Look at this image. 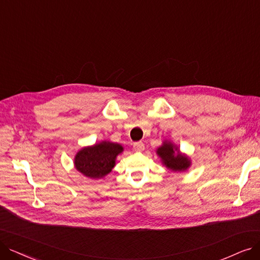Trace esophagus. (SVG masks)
<instances>
[{
    "label": "esophagus",
    "instance_id": "34e87169",
    "mask_svg": "<svg viewBox=\"0 0 260 260\" xmlns=\"http://www.w3.org/2000/svg\"><path fill=\"white\" fill-rule=\"evenodd\" d=\"M133 149L136 150V151H138V152H142V151L145 149L144 144H143L142 142L134 143V144H133Z\"/></svg>",
    "mask_w": 260,
    "mask_h": 260
}]
</instances>
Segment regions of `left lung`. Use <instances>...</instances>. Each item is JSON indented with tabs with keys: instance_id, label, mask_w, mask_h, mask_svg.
<instances>
[{
	"instance_id": "left-lung-1",
	"label": "left lung",
	"mask_w": 260,
	"mask_h": 260,
	"mask_svg": "<svg viewBox=\"0 0 260 260\" xmlns=\"http://www.w3.org/2000/svg\"><path fill=\"white\" fill-rule=\"evenodd\" d=\"M155 152L161 159L162 164L172 172H185L192 165V161L189 155L181 152L177 145H175L171 141L164 140Z\"/></svg>"
}]
</instances>
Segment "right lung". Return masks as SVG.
Listing matches in <instances>:
<instances>
[{
	"label": "right lung",
	"mask_w": 260,
	"mask_h": 260,
	"mask_svg": "<svg viewBox=\"0 0 260 260\" xmlns=\"http://www.w3.org/2000/svg\"><path fill=\"white\" fill-rule=\"evenodd\" d=\"M123 151L118 143L101 141L81 148L75 155L74 164L78 172L90 179H101L110 174L116 164L117 155Z\"/></svg>",
	"instance_id": "1"
}]
</instances>
